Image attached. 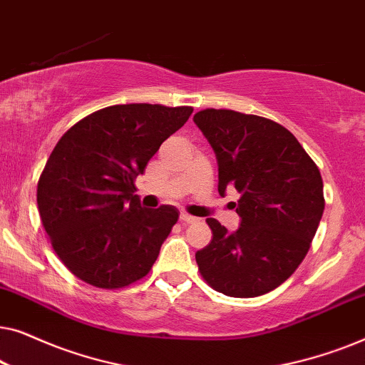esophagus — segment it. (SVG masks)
Instances as JSON below:
<instances>
[{"instance_id": "1", "label": "esophagus", "mask_w": 365, "mask_h": 365, "mask_svg": "<svg viewBox=\"0 0 365 365\" xmlns=\"http://www.w3.org/2000/svg\"><path fill=\"white\" fill-rule=\"evenodd\" d=\"M179 219H181L182 222H187V224L197 222V217H194V216H191V214H187V212H181V216H179Z\"/></svg>"}]
</instances>
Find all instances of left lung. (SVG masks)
Instances as JSON below:
<instances>
[{
  "label": "left lung",
  "mask_w": 365,
  "mask_h": 365,
  "mask_svg": "<svg viewBox=\"0 0 365 365\" xmlns=\"http://www.w3.org/2000/svg\"><path fill=\"white\" fill-rule=\"evenodd\" d=\"M194 123L216 153L219 194H241L237 231L207 217L212 239L196 252L209 286L231 297H257L292 276L324 212L319 168L291 131L271 119L204 109Z\"/></svg>",
  "instance_id": "1"
}]
</instances>
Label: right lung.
<instances>
[{
	"label": "right lung",
	"mask_w": 365,
	"mask_h": 365,
	"mask_svg": "<svg viewBox=\"0 0 365 365\" xmlns=\"http://www.w3.org/2000/svg\"><path fill=\"white\" fill-rule=\"evenodd\" d=\"M191 113L116 104L83 118L54 146L36 201L54 252L78 279L121 289L151 271L179 211L141 207L134 179Z\"/></svg>",
	"instance_id": "right-lung-1"
}]
</instances>
